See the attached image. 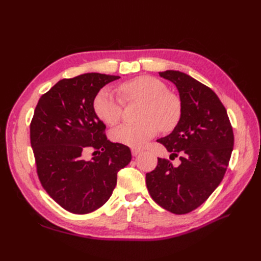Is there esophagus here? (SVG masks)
<instances>
[{"label": "esophagus", "instance_id": "34e87169", "mask_svg": "<svg viewBox=\"0 0 261 261\" xmlns=\"http://www.w3.org/2000/svg\"><path fill=\"white\" fill-rule=\"evenodd\" d=\"M141 152H143V150H140V149H137V148H133V149H132V154H133V156H137V155L140 154Z\"/></svg>", "mask_w": 261, "mask_h": 261}]
</instances>
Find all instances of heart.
I'll use <instances>...</instances> for the list:
<instances>
[{
    "label": "heart",
    "instance_id": "b5f03b06",
    "mask_svg": "<svg viewBox=\"0 0 261 261\" xmlns=\"http://www.w3.org/2000/svg\"><path fill=\"white\" fill-rule=\"evenodd\" d=\"M120 91L126 101L144 102L137 124H125L113 130L112 138L118 144L133 148L143 147L154 137L159 129L170 132L180 120V101L168 91L163 82L151 76H140L121 85ZM94 112L108 125L120 122L123 101L108 88L101 90L93 101Z\"/></svg>",
    "mask_w": 261,
    "mask_h": 261
}]
</instances>
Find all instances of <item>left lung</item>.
<instances>
[{
	"instance_id": "8db88e82",
	"label": "left lung",
	"mask_w": 261,
	"mask_h": 261,
	"mask_svg": "<svg viewBox=\"0 0 261 261\" xmlns=\"http://www.w3.org/2000/svg\"><path fill=\"white\" fill-rule=\"evenodd\" d=\"M176 86L181 115L170 135L158 139L173 167L158 158L156 168L146 174L151 198L163 209L185 215L206 201L223 179L234 146V134L226 110L209 87L178 70L159 73Z\"/></svg>"
}]
</instances>
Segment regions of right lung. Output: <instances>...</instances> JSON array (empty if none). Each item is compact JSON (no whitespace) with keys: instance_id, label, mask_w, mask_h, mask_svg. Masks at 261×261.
<instances>
[{"instance_id":"obj_1","label":"right lung","mask_w":261,"mask_h":261,"mask_svg":"<svg viewBox=\"0 0 261 261\" xmlns=\"http://www.w3.org/2000/svg\"><path fill=\"white\" fill-rule=\"evenodd\" d=\"M118 78L87 73L60 81L39 99L30 123L39 180L55 202L76 215L103 206L117 172L132 160L127 146L107 138L106 125L93 109L102 87ZM88 148L98 154L85 161Z\"/></svg>"}]
</instances>
